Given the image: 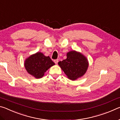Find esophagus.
I'll use <instances>...</instances> for the list:
<instances>
[{
  "mask_svg": "<svg viewBox=\"0 0 120 120\" xmlns=\"http://www.w3.org/2000/svg\"><path fill=\"white\" fill-rule=\"evenodd\" d=\"M58 61H59V60L58 59H56V60H54V63H55L56 64H57L58 63Z\"/></svg>",
  "mask_w": 120,
  "mask_h": 120,
  "instance_id": "obj_1",
  "label": "esophagus"
}]
</instances>
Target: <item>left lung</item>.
Segmentation results:
<instances>
[{"mask_svg": "<svg viewBox=\"0 0 120 120\" xmlns=\"http://www.w3.org/2000/svg\"><path fill=\"white\" fill-rule=\"evenodd\" d=\"M59 66L70 80L84 76L88 68V59L79 52L73 50L67 53V58L58 62Z\"/></svg>", "mask_w": 120, "mask_h": 120, "instance_id": "8db88e82", "label": "left lung"}]
</instances>
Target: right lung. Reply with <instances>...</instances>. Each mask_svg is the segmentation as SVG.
<instances>
[{"instance_id":"1","label":"right lung","mask_w":120,"mask_h":120,"mask_svg":"<svg viewBox=\"0 0 120 120\" xmlns=\"http://www.w3.org/2000/svg\"><path fill=\"white\" fill-rule=\"evenodd\" d=\"M54 64L49 56H44L40 52L32 54L24 62V67L27 72L36 79L42 78L44 73Z\"/></svg>"}]
</instances>
